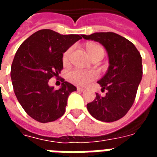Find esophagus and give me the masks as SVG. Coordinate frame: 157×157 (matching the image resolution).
Segmentation results:
<instances>
[{
	"mask_svg": "<svg viewBox=\"0 0 157 157\" xmlns=\"http://www.w3.org/2000/svg\"><path fill=\"white\" fill-rule=\"evenodd\" d=\"M77 91H78V92H83V91H84V89L83 88H82V87H77Z\"/></svg>",
	"mask_w": 157,
	"mask_h": 157,
	"instance_id": "34e87169",
	"label": "esophagus"
}]
</instances>
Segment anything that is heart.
<instances>
[{"label": "heart", "instance_id": "1", "mask_svg": "<svg viewBox=\"0 0 157 157\" xmlns=\"http://www.w3.org/2000/svg\"><path fill=\"white\" fill-rule=\"evenodd\" d=\"M86 49L91 58L100 54L104 55V48L98 44H90L86 46ZM71 48H69L64 54L63 55L64 63L68 61L69 56L71 53ZM97 77H98V74L95 71H83V70H79V69L72 71L69 74V78L71 80V82L79 86H87L91 82H93L95 79H97Z\"/></svg>", "mask_w": 157, "mask_h": 157}]
</instances>
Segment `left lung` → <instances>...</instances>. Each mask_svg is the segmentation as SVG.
Returning a JSON list of instances; mask_svg holds the SVG:
<instances>
[{
	"mask_svg": "<svg viewBox=\"0 0 157 157\" xmlns=\"http://www.w3.org/2000/svg\"><path fill=\"white\" fill-rule=\"evenodd\" d=\"M82 37L103 45L109 60L108 71L98 82L102 91L108 92L105 97L96 93V98L86 105L87 110L98 120L117 121L135 102L143 74L141 55L131 42L115 33H95Z\"/></svg>",
	"mask_w": 157,
	"mask_h": 157,
	"instance_id": "1",
	"label": "left lung"
}]
</instances>
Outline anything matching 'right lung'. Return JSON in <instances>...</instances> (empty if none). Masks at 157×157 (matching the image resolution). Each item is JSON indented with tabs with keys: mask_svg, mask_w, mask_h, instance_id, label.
Listing matches in <instances>:
<instances>
[{
	"mask_svg": "<svg viewBox=\"0 0 157 157\" xmlns=\"http://www.w3.org/2000/svg\"><path fill=\"white\" fill-rule=\"evenodd\" d=\"M82 37L42 29L26 39L16 53L11 67L13 90L22 109L36 121H55L65 113L69 95L76 87L61 79V87L55 90L48 80L58 76L63 69V53Z\"/></svg>",
	"mask_w": 157,
	"mask_h": 157,
	"instance_id": "right-lung-1",
	"label": "right lung"
}]
</instances>
